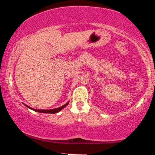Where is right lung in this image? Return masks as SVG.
<instances>
[{
  "instance_id": "add662e5",
  "label": "right lung",
  "mask_w": 155,
  "mask_h": 155,
  "mask_svg": "<svg viewBox=\"0 0 155 155\" xmlns=\"http://www.w3.org/2000/svg\"><path fill=\"white\" fill-rule=\"evenodd\" d=\"M69 104V101H68V102L65 104V105H63V106H60L59 108H53V109H49V110H42V109H34V108L30 107V106H27V105L25 104V106H26L27 107L31 108V109L33 110V111H37V112H39V113H47V114H55V113H58V112H59L60 111H61L63 108H64L65 107V106H68Z\"/></svg>"
}]
</instances>
